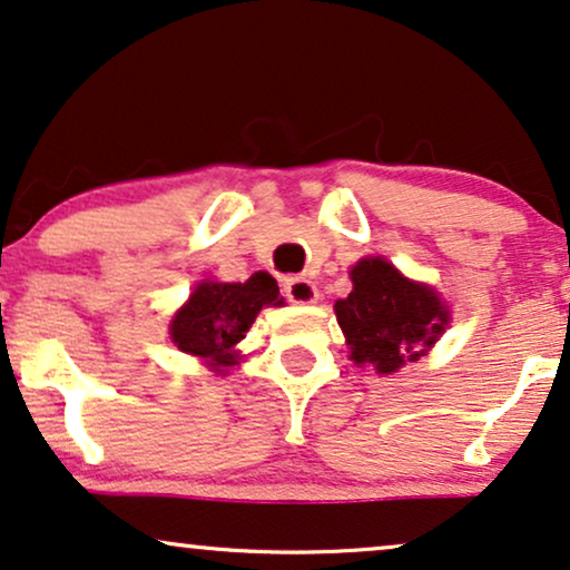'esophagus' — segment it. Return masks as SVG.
<instances>
[{
  "label": "esophagus",
  "instance_id": "1",
  "mask_svg": "<svg viewBox=\"0 0 570 570\" xmlns=\"http://www.w3.org/2000/svg\"><path fill=\"white\" fill-rule=\"evenodd\" d=\"M284 297L294 305H313L317 302V286L309 278H286L284 281Z\"/></svg>",
  "mask_w": 570,
  "mask_h": 570
}]
</instances>
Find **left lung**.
Here are the masks:
<instances>
[{
    "label": "left lung",
    "instance_id": "left-lung-1",
    "mask_svg": "<svg viewBox=\"0 0 570 570\" xmlns=\"http://www.w3.org/2000/svg\"><path fill=\"white\" fill-rule=\"evenodd\" d=\"M354 289L336 302L352 360L391 375L420 360L449 325V309L424 284L401 276L383 257H364L352 268Z\"/></svg>",
    "mask_w": 570,
    "mask_h": 570
}]
</instances>
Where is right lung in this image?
I'll return each instance as SVG.
<instances>
[{"label":"right lung","instance_id":"add662e5","mask_svg":"<svg viewBox=\"0 0 570 570\" xmlns=\"http://www.w3.org/2000/svg\"><path fill=\"white\" fill-rule=\"evenodd\" d=\"M265 305H284V297H278L276 278L263 271L253 273L245 284L203 281L174 315L171 341L181 352L203 356L216 373H224L222 367L237 364L232 346L245 338Z\"/></svg>","mask_w":570,"mask_h":570}]
</instances>
